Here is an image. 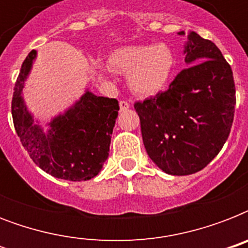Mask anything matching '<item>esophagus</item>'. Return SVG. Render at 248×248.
Listing matches in <instances>:
<instances>
[{
  "label": "esophagus",
  "mask_w": 248,
  "mask_h": 248,
  "mask_svg": "<svg viewBox=\"0 0 248 248\" xmlns=\"http://www.w3.org/2000/svg\"><path fill=\"white\" fill-rule=\"evenodd\" d=\"M128 108H130V104H128L127 101H124V100H121V101H120V109H121V112H124V110H127Z\"/></svg>",
  "instance_id": "esophagus-1"
}]
</instances>
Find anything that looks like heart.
Returning a JSON list of instances; mask_svg holds the SVG:
<instances>
[{"mask_svg": "<svg viewBox=\"0 0 248 248\" xmlns=\"http://www.w3.org/2000/svg\"><path fill=\"white\" fill-rule=\"evenodd\" d=\"M173 54L166 45H126L108 56L109 67L127 73V85L141 96L155 95L163 89L173 68Z\"/></svg>", "mask_w": 248, "mask_h": 248, "instance_id": "b5f03b06", "label": "heart"}]
</instances>
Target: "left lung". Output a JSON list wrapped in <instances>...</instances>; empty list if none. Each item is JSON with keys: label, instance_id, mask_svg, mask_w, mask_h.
<instances>
[{"label": "left lung", "instance_id": "8db88e82", "mask_svg": "<svg viewBox=\"0 0 248 248\" xmlns=\"http://www.w3.org/2000/svg\"><path fill=\"white\" fill-rule=\"evenodd\" d=\"M184 55L188 68L166 91L134 105L149 158L177 176L198 172L219 155L235 107L233 72L217 46L189 32Z\"/></svg>", "mask_w": 248, "mask_h": 248}]
</instances>
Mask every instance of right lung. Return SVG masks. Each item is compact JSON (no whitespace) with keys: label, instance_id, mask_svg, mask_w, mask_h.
Listing matches in <instances>:
<instances>
[{"label":"right lung","instance_id":"obj_1","mask_svg":"<svg viewBox=\"0 0 248 248\" xmlns=\"http://www.w3.org/2000/svg\"><path fill=\"white\" fill-rule=\"evenodd\" d=\"M36 56L37 51L32 50L25 58L14 87L11 113L15 131L29 157L45 172L64 180H90L108 158L118 101L86 90L75 104L48 122L45 131L23 97Z\"/></svg>","mask_w":248,"mask_h":248}]
</instances>
